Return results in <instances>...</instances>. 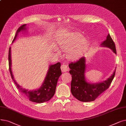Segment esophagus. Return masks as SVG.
<instances>
[{"instance_id": "obj_1", "label": "esophagus", "mask_w": 126, "mask_h": 126, "mask_svg": "<svg viewBox=\"0 0 126 126\" xmlns=\"http://www.w3.org/2000/svg\"><path fill=\"white\" fill-rule=\"evenodd\" d=\"M61 70L62 72H66L69 70V68L68 67V65L66 64H63L61 65Z\"/></svg>"}]
</instances>
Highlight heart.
Wrapping results in <instances>:
<instances>
[{
  "instance_id": "1",
  "label": "heart",
  "mask_w": 126,
  "mask_h": 126,
  "mask_svg": "<svg viewBox=\"0 0 126 126\" xmlns=\"http://www.w3.org/2000/svg\"><path fill=\"white\" fill-rule=\"evenodd\" d=\"M80 39V36L77 37H67L61 39L59 42V46L60 49L64 51H68L67 57L70 60H76L80 58L84 49L85 41L82 40L80 43L77 44Z\"/></svg>"
}]
</instances>
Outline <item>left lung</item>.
<instances>
[{
    "label": "left lung",
    "instance_id": "1",
    "mask_svg": "<svg viewBox=\"0 0 126 126\" xmlns=\"http://www.w3.org/2000/svg\"><path fill=\"white\" fill-rule=\"evenodd\" d=\"M101 45L111 48L116 54L115 43L109 34L106 40ZM85 67L84 57H82L76 62H71L69 64V67L70 68L69 73L72 77L71 94L79 101L87 102L95 100L98 96L109 87L114 77L115 70L106 81L98 84H90L85 81L84 75Z\"/></svg>",
    "mask_w": 126,
    "mask_h": 126
}]
</instances>
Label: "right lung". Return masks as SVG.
Returning a JSON list of instances; mask_svg holds the SVG:
<instances>
[{"label":"right lung","instance_id":"obj_1","mask_svg":"<svg viewBox=\"0 0 126 126\" xmlns=\"http://www.w3.org/2000/svg\"><path fill=\"white\" fill-rule=\"evenodd\" d=\"M26 24H23L17 30L15 37L13 39V42L14 41L16 38L18 33L22 30L25 29ZM11 47L9 48V71L12 80L14 81L18 89L21 92V93L28 97L29 100L32 102L37 103H41L45 102H47L54 95L56 91V86L58 82V79L62 74L61 70V63L58 62L55 64L50 65L47 74L40 88L37 90L29 91L22 88L14 80L13 74L11 71Z\"/></svg>","mask_w":126,"mask_h":126}]
</instances>
